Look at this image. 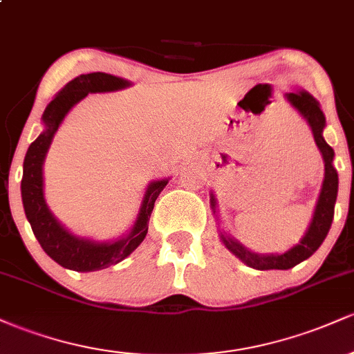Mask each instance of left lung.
I'll return each instance as SVG.
<instances>
[{"label": "left lung", "mask_w": 354, "mask_h": 354, "mask_svg": "<svg viewBox=\"0 0 354 354\" xmlns=\"http://www.w3.org/2000/svg\"><path fill=\"white\" fill-rule=\"evenodd\" d=\"M286 100L296 111L301 115L306 123L310 124L313 136H315V143L318 146L324 161V180L323 186H321V193L316 203L315 214H313L311 225L308 228L301 241L298 245L288 250L283 254H258L250 251L236 239L228 236V234H221V241L225 246L238 256L245 265L254 270H290L299 263L308 259L321 246V243L326 238L328 231L331 228L333 216H335V203L336 196H338V173H336L335 166H333V158H335V151L330 145L324 141L323 129L326 124L323 111H321L319 103L316 101L308 91H291L286 93ZM211 206L216 209V201L214 196L211 194Z\"/></svg>", "instance_id": "8db88e82"}]
</instances>
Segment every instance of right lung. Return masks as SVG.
Segmentation results:
<instances>
[{"label":"right lung","instance_id":"obj_1","mask_svg":"<svg viewBox=\"0 0 354 354\" xmlns=\"http://www.w3.org/2000/svg\"><path fill=\"white\" fill-rule=\"evenodd\" d=\"M126 86H129L128 81L106 75V73H89V75H80L78 78L71 80L44 109V131L30 145L24 156L21 180L24 213L44 253L68 270L81 271V273L104 270L123 261L126 256L131 254L148 233V223L153 213L154 201L168 185V180L149 183L131 231L121 236V239L108 243L75 236L55 218L44 201L43 163L61 121L78 101L88 96V93L118 91Z\"/></svg>","mask_w":354,"mask_h":354}]
</instances>
